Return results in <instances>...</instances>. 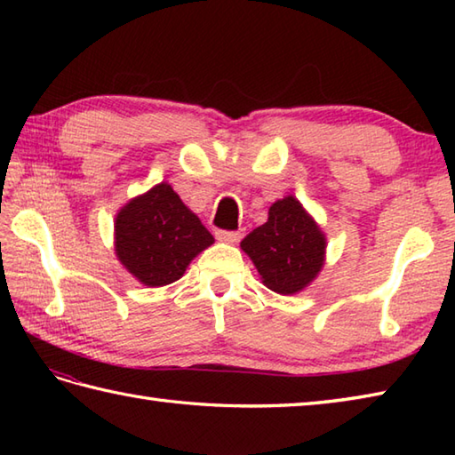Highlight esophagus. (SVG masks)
Listing matches in <instances>:
<instances>
[{"label":"esophagus","instance_id":"obj_1","mask_svg":"<svg viewBox=\"0 0 455 455\" xmlns=\"http://www.w3.org/2000/svg\"><path fill=\"white\" fill-rule=\"evenodd\" d=\"M217 238L220 240V243L235 244L240 240V233H236V230H217Z\"/></svg>","mask_w":455,"mask_h":455}]
</instances>
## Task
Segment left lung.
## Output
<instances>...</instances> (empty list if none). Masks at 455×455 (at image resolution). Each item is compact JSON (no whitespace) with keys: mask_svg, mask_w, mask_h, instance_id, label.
<instances>
[{"mask_svg":"<svg viewBox=\"0 0 455 455\" xmlns=\"http://www.w3.org/2000/svg\"><path fill=\"white\" fill-rule=\"evenodd\" d=\"M240 248L256 266L262 283L279 295H295L321 274L326 258V236L293 196L277 199L267 220L254 228Z\"/></svg>","mask_w":455,"mask_h":455,"instance_id":"1","label":"left lung"}]
</instances>
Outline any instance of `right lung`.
Masks as SVG:
<instances>
[{
  "label": "right lung",
  "instance_id": "add662e5",
  "mask_svg": "<svg viewBox=\"0 0 455 455\" xmlns=\"http://www.w3.org/2000/svg\"><path fill=\"white\" fill-rule=\"evenodd\" d=\"M215 238L168 181L132 197L115 217V254L147 287L178 282Z\"/></svg>",
  "mask_w": 455,
  "mask_h": 455
}]
</instances>
